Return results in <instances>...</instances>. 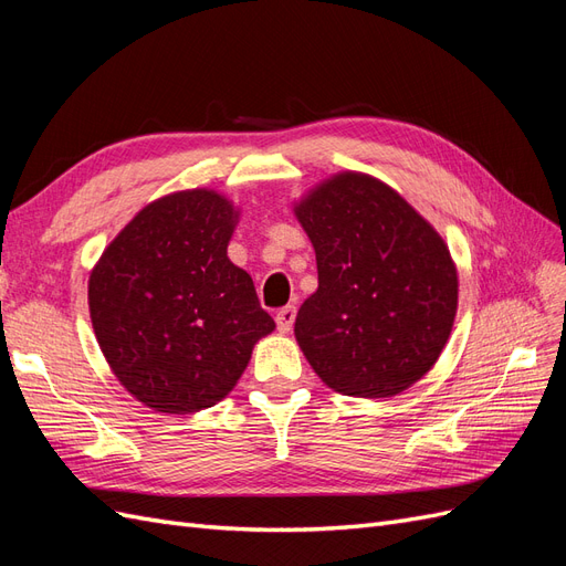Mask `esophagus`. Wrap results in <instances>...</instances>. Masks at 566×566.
Returning a JSON list of instances; mask_svg holds the SVG:
<instances>
[{"instance_id": "34e87169", "label": "esophagus", "mask_w": 566, "mask_h": 566, "mask_svg": "<svg viewBox=\"0 0 566 566\" xmlns=\"http://www.w3.org/2000/svg\"><path fill=\"white\" fill-rule=\"evenodd\" d=\"M295 316H297V310H295L293 304H287V306H283V310H279V312H276V325H279V331H281V333H287L290 328H293Z\"/></svg>"}]
</instances>
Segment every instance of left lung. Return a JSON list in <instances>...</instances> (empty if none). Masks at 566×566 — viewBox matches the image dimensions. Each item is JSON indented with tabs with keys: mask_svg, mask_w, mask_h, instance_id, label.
<instances>
[{
	"mask_svg": "<svg viewBox=\"0 0 566 566\" xmlns=\"http://www.w3.org/2000/svg\"><path fill=\"white\" fill-rule=\"evenodd\" d=\"M295 214L318 266V290L295 321L306 361L347 397H394L418 382L458 306L441 235L387 184L356 172L316 186Z\"/></svg>",
	"mask_w": 566,
	"mask_h": 566,
	"instance_id": "left-lung-1",
	"label": "left lung"
}]
</instances>
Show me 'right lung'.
<instances>
[{
    "label": "right lung",
    "instance_id": "obj_1",
    "mask_svg": "<svg viewBox=\"0 0 566 566\" xmlns=\"http://www.w3.org/2000/svg\"><path fill=\"white\" fill-rule=\"evenodd\" d=\"M233 205L208 188L165 196L136 214L90 276L98 347L129 394L160 413H196L241 378L276 323L227 248Z\"/></svg>",
    "mask_w": 566,
    "mask_h": 566
}]
</instances>
